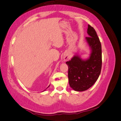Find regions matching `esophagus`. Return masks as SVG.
<instances>
[{
	"mask_svg": "<svg viewBox=\"0 0 121 121\" xmlns=\"http://www.w3.org/2000/svg\"><path fill=\"white\" fill-rule=\"evenodd\" d=\"M69 54L68 53H66L65 55V56L64 57V60L65 61H67L69 60Z\"/></svg>",
	"mask_w": 121,
	"mask_h": 121,
	"instance_id": "1",
	"label": "esophagus"
}]
</instances>
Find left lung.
I'll list each match as a JSON object with an SVG mask.
<instances>
[{"mask_svg": "<svg viewBox=\"0 0 121 121\" xmlns=\"http://www.w3.org/2000/svg\"><path fill=\"white\" fill-rule=\"evenodd\" d=\"M85 38L90 50L89 57L83 60L76 54L71 60L67 61L68 65V78L69 86L76 91H83L93 85L100 74L102 65L101 45L94 29L88 25Z\"/></svg>", "mask_w": 121, "mask_h": 121, "instance_id": "left-lung-1", "label": "left lung"}]
</instances>
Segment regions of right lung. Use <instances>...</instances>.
Segmentation results:
<instances>
[{
	"label": "right lung",
	"instance_id": "1",
	"mask_svg": "<svg viewBox=\"0 0 121 121\" xmlns=\"http://www.w3.org/2000/svg\"><path fill=\"white\" fill-rule=\"evenodd\" d=\"M49 86H48V87H49ZM48 87H47V88H48ZM46 89H45V90H44V91H45V90H46Z\"/></svg>",
	"mask_w": 121,
	"mask_h": 121
}]
</instances>
